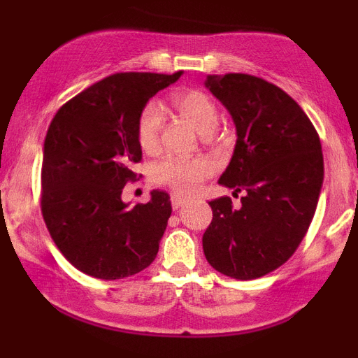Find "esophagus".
I'll return each mask as SVG.
<instances>
[{"mask_svg": "<svg viewBox=\"0 0 358 358\" xmlns=\"http://www.w3.org/2000/svg\"><path fill=\"white\" fill-rule=\"evenodd\" d=\"M185 203H187V199H183V196L176 195V193H173V195H171V207H173V210H178V208L183 207Z\"/></svg>", "mask_w": 358, "mask_h": 358, "instance_id": "obj_1", "label": "esophagus"}]
</instances>
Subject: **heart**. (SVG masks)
I'll use <instances>...</instances> for the list:
<instances>
[{
	"label": "heart",
	"instance_id": "1",
	"mask_svg": "<svg viewBox=\"0 0 358 358\" xmlns=\"http://www.w3.org/2000/svg\"><path fill=\"white\" fill-rule=\"evenodd\" d=\"M173 106L200 134H210L219 122V110L207 94L200 90H187L173 97ZM165 124V109L158 102H150L138 119V139L146 153H155L159 148V138ZM213 171L208 159L166 158L155 166L156 182L170 185L182 195H192Z\"/></svg>",
	"mask_w": 358,
	"mask_h": 358
}]
</instances>
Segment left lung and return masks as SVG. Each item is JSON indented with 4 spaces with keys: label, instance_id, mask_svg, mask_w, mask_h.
Listing matches in <instances>:
<instances>
[{
    "label": "left lung",
    "instance_id": "8db88e82",
    "mask_svg": "<svg viewBox=\"0 0 358 358\" xmlns=\"http://www.w3.org/2000/svg\"><path fill=\"white\" fill-rule=\"evenodd\" d=\"M205 87L237 134L219 183L245 195L237 210L227 196L208 203L203 252L215 271L249 281L285 264L305 237L323 185L322 143L298 102L269 82L225 73L207 76Z\"/></svg>",
    "mask_w": 358,
    "mask_h": 358
}]
</instances>
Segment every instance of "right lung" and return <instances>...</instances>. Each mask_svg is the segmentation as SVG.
Wrapping results in <instances>:
<instances>
[{"label": "right lung", "mask_w": 358, "mask_h": 358, "mask_svg": "<svg viewBox=\"0 0 358 358\" xmlns=\"http://www.w3.org/2000/svg\"><path fill=\"white\" fill-rule=\"evenodd\" d=\"M171 76L124 72L82 90L57 110L43 143L42 213L65 259L89 276L122 279L155 261L171 215L170 195L129 205L121 193L141 162L138 119Z\"/></svg>", "instance_id": "1"}]
</instances>
